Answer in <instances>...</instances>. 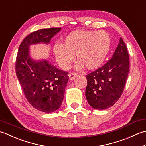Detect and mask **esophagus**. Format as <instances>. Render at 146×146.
Returning a JSON list of instances; mask_svg holds the SVG:
<instances>
[{
    "instance_id": "34e87169",
    "label": "esophagus",
    "mask_w": 146,
    "mask_h": 146,
    "mask_svg": "<svg viewBox=\"0 0 146 146\" xmlns=\"http://www.w3.org/2000/svg\"><path fill=\"white\" fill-rule=\"evenodd\" d=\"M69 77L70 81H73V80L75 79L76 77H77V74L74 72H70L69 74Z\"/></svg>"
}]
</instances>
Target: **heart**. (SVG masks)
Wrapping results in <instances>:
<instances>
[{"label":"heart","mask_w":146,"mask_h":146,"mask_svg":"<svg viewBox=\"0 0 146 146\" xmlns=\"http://www.w3.org/2000/svg\"><path fill=\"white\" fill-rule=\"evenodd\" d=\"M110 46V37L106 31L77 30L68 35L63 44H55L53 53L62 69H69L76 54L79 60L76 69L85 66L88 70H93L103 64Z\"/></svg>","instance_id":"b5f03b06"}]
</instances>
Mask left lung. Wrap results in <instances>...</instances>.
Segmentation results:
<instances>
[{
  "label": "left lung",
  "instance_id": "obj_1",
  "mask_svg": "<svg viewBox=\"0 0 146 146\" xmlns=\"http://www.w3.org/2000/svg\"><path fill=\"white\" fill-rule=\"evenodd\" d=\"M129 56L120 38L112 58L96 70L86 76V98L93 108L103 110L112 106L122 94L129 72Z\"/></svg>",
  "mask_w": 146,
  "mask_h": 146
}]
</instances>
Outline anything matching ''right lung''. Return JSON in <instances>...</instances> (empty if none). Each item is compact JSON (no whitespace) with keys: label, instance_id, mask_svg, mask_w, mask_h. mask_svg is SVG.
Here are the masks:
<instances>
[{"label":"right lung","instance_id":"1","mask_svg":"<svg viewBox=\"0 0 146 146\" xmlns=\"http://www.w3.org/2000/svg\"><path fill=\"white\" fill-rule=\"evenodd\" d=\"M60 28L42 29L31 33L21 43L16 61V73L25 96L38 110L52 113L60 108L69 81L67 72L56 68L47 60H35L29 46L48 44Z\"/></svg>","mask_w":146,"mask_h":146}]
</instances>
